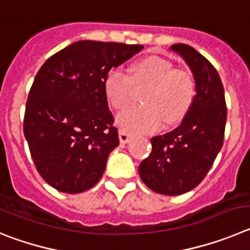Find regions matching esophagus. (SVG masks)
<instances>
[{
  "mask_svg": "<svg viewBox=\"0 0 250 250\" xmlns=\"http://www.w3.org/2000/svg\"><path fill=\"white\" fill-rule=\"evenodd\" d=\"M130 139H132V136L125 130H120V142L122 145H125V143H129Z\"/></svg>",
  "mask_w": 250,
  "mask_h": 250,
  "instance_id": "34e87169",
  "label": "esophagus"
}]
</instances>
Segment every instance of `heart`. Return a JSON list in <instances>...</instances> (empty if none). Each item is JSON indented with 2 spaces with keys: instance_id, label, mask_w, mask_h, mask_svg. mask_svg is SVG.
I'll return each mask as SVG.
<instances>
[{
  "instance_id": "1",
  "label": "heart",
  "mask_w": 250,
  "mask_h": 250,
  "mask_svg": "<svg viewBox=\"0 0 250 250\" xmlns=\"http://www.w3.org/2000/svg\"><path fill=\"white\" fill-rule=\"evenodd\" d=\"M132 82L148 84L142 94L145 104L132 105L116 118L127 133H148L164 123L174 125L189 112L195 98V82L189 72L173 69L169 61L157 56L142 58L132 67L130 78L120 68L105 76L103 88L114 109H123L132 100Z\"/></svg>"
}]
</instances>
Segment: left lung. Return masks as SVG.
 Segmentation results:
<instances>
[{
	"label": "left lung",
	"instance_id": "8db88e82",
	"mask_svg": "<svg viewBox=\"0 0 250 250\" xmlns=\"http://www.w3.org/2000/svg\"><path fill=\"white\" fill-rule=\"evenodd\" d=\"M189 67L195 82V98L179 127L150 139L152 153L138 172L153 192L179 195L203 181L222 149L227 122L224 88L217 69L193 47H169Z\"/></svg>",
	"mask_w": 250,
	"mask_h": 250
}]
</instances>
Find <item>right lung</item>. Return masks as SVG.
I'll list each match as a JSON object with an SVG mask.
<instances>
[{
  "instance_id": "obj_1",
  "label": "right lung",
  "mask_w": 250,
  "mask_h": 250,
  "mask_svg": "<svg viewBox=\"0 0 250 250\" xmlns=\"http://www.w3.org/2000/svg\"><path fill=\"white\" fill-rule=\"evenodd\" d=\"M142 48L78 41L40 68L26 103L23 133L36 168L49 186L75 194L100 181L109 153L120 145L104 78Z\"/></svg>"
}]
</instances>
